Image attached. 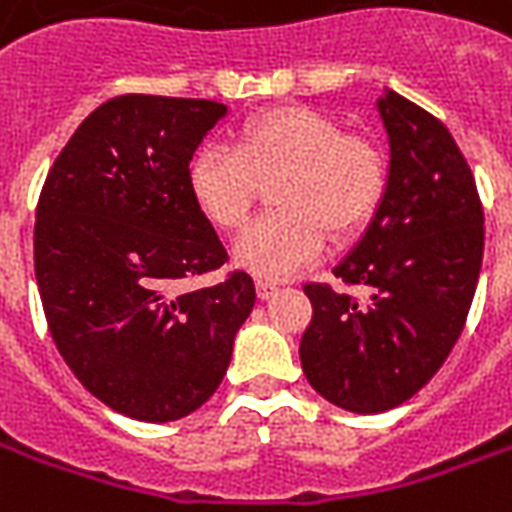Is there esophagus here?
<instances>
[{
    "mask_svg": "<svg viewBox=\"0 0 512 512\" xmlns=\"http://www.w3.org/2000/svg\"><path fill=\"white\" fill-rule=\"evenodd\" d=\"M277 290V282H271V279H257V296H260V299H271Z\"/></svg>",
    "mask_w": 512,
    "mask_h": 512,
    "instance_id": "esophagus-1",
    "label": "esophagus"
}]
</instances>
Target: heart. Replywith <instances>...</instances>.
Returning <instances> with one entry per match:
<instances>
[{
	"label": "heart",
	"instance_id": "heart-1",
	"mask_svg": "<svg viewBox=\"0 0 512 512\" xmlns=\"http://www.w3.org/2000/svg\"><path fill=\"white\" fill-rule=\"evenodd\" d=\"M279 175L277 202L235 241V263L263 279H285L321 257L329 230L365 224L386 189L376 147L351 139L323 112L288 106L246 120L238 142L211 139L191 156L189 189L216 227L233 230L252 211L263 180Z\"/></svg>",
	"mask_w": 512,
	"mask_h": 512
}]
</instances>
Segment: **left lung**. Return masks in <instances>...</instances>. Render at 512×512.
I'll return each mask as SVG.
<instances>
[{
    "label": "left lung",
    "instance_id": "1",
    "mask_svg": "<svg viewBox=\"0 0 512 512\" xmlns=\"http://www.w3.org/2000/svg\"><path fill=\"white\" fill-rule=\"evenodd\" d=\"M389 142L386 189L354 249L334 266L351 299L307 285L301 367L312 389L354 414L417 395L458 343L483 266V205L452 134L395 90L376 101Z\"/></svg>",
    "mask_w": 512,
    "mask_h": 512
}]
</instances>
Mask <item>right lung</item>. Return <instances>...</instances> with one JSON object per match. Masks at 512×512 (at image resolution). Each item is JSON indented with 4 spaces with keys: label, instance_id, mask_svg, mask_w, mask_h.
<instances>
[{
    "label": "right lung",
    "instance_id": "right-lung-1",
    "mask_svg": "<svg viewBox=\"0 0 512 512\" xmlns=\"http://www.w3.org/2000/svg\"><path fill=\"white\" fill-rule=\"evenodd\" d=\"M227 112L205 98H112L40 191L35 277L51 337L90 395L139 422L197 411L255 307L244 271L180 290L227 260L189 189L191 156Z\"/></svg>",
    "mask_w": 512,
    "mask_h": 512
}]
</instances>
